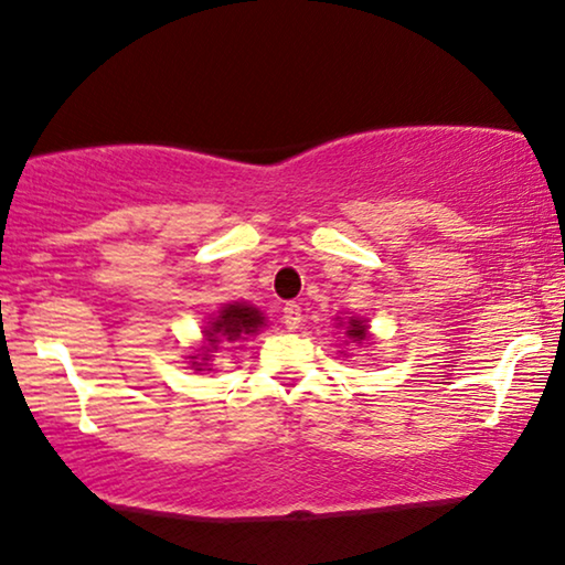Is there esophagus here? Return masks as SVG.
<instances>
[{
    "label": "esophagus",
    "mask_w": 565,
    "mask_h": 565,
    "mask_svg": "<svg viewBox=\"0 0 565 565\" xmlns=\"http://www.w3.org/2000/svg\"><path fill=\"white\" fill-rule=\"evenodd\" d=\"M300 321H303V311H300L298 303H288L282 308V323L288 331L300 329Z\"/></svg>",
    "instance_id": "34e87169"
}]
</instances>
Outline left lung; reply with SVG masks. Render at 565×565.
Segmentation results:
<instances>
[{"label": "left lung", "instance_id": "1", "mask_svg": "<svg viewBox=\"0 0 565 565\" xmlns=\"http://www.w3.org/2000/svg\"><path fill=\"white\" fill-rule=\"evenodd\" d=\"M339 327L344 329V337L350 339L352 344H362V342H367V339H370L367 323L362 321V319H358V316H350V319H347V321H339Z\"/></svg>", "mask_w": 565, "mask_h": 565}]
</instances>
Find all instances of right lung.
<instances>
[{
	"label": "right lung",
	"mask_w": 565,
	"mask_h": 565,
	"mask_svg": "<svg viewBox=\"0 0 565 565\" xmlns=\"http://www.w3.org/2000/svg\"><path fill=\"white\" fill-rule=\"evenodd\" d=\"M262 327H265V316H262L259 308H254L249 303H226L213 321H207V327L203 331L205 342L190 358L192 367L203 370L207 365V360L213 358V352L218 350V344L236 342V339L257 334Z\"/></svg>",
	"instance_id": "obj_1"
}]
</instances>
